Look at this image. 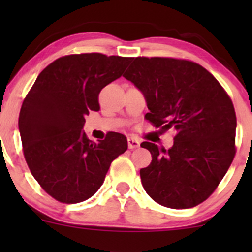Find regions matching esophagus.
I'll list each match as a JSON object with an SVG mask.
<instances>
[{
	"label": "esophagus",
	"instance_id": "obj_1",
	"mask_svg": "<svg viewBox=\"0 0 252 252\" xmlns=\"http://www.w3.org/2000/svg\"><path fill=\"white\" fill-rule=\"evenodd\" d=\"M128 147L129 149H136L140 147V141L135 137H129L128 138Z\"/></svg>",
	"mask_w": 252,
	"mask_h": 252
}]
</instances>
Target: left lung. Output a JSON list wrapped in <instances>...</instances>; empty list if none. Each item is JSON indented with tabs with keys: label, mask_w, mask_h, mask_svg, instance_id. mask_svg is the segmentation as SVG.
<instances>
[{
	"label": "left lung",
	"mask_w": 252,
	"mask_h": 252,
	"mask_svg": "<svg viewBox=\"0 0 252 252\" xmlns=\"http://www.w3.org/2000/svg\"><path fill=\"white\" fill-rule=\"evenodd\" d=\"M123 77L146 98V120L175 134L168 150L141 143L153 158L140 170L144 190L169 209L206 200L236 154V112L225 90L199 63L173 58H135Z\"/></svg>",
	"instance_id": "left-lung-1"
}]
</instances>
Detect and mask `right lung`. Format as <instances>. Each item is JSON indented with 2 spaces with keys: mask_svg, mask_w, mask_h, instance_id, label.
I'll list each match as a JSON object with an SVG mask.
<instances>
[{
  "mask_svg": "<svg viewBox=\"0 0 252 252\" xmlns=\"http://www.w3.org/2000/svg\"><path fill=\"white\" fill-rule=\"evenodd\" d=\"M132 58L102 53L54 60L36 78L19 116L24 155L46 193L77 204L102 186L110 164L128 149L126 137L109 132L94 142L83 131L85 116L98 111V96L123 74Z\"/></svg>",
  "mask_w": 252,
  "mask_h": 252,
  "instance_id": "right-lung-1",
  "label": "right lung"
}]
</instances>
